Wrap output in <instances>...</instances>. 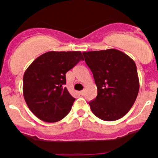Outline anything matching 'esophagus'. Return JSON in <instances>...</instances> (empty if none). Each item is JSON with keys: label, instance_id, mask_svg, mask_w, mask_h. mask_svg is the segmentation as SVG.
Wrapping results in <instances>:
<instances>
[{"label": "esophagus", "instance_id": "1", "mask_svg": "<svg viewBox=\"0 0 158 158\" xmlns=\"http://www.w3.org/2000/svg\"><path fill=\"white\" fill-rule=\"evenodd\" d=\"M79 93H80V95H82V96H83L84 93H85V90H82V91L79 92Z\"/></svg>", "mask_w": 158, "mask_h": 158}]
</instances>
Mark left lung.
<instances>
[{
    "label": "left lung",
    "mask_w": 158,
    "mask_h": 158,
    "mask_svg": "<svg viewBox=\"0 0 158 158\" xmlns=\"http://www.w3.org/2000/svg\"><path fill=\"white\" fill-rule=\"evenodd\" d=\"M82 54L97 86V96L89 102L92 112L105 121L119 120L131 110L138 94L135 62L114 48Z\"/></svg>",
    "instance_id": "obj_1"
}]
</instances>
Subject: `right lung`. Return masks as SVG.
I'll return each mask as SVG.
<instances>
[{
  "label": "right lung",
  "mask_w": 158,
  "mask_h": 158,
  "mask_svg": "<svg viewBox=\"0 0 158 158\" xmlns=\"http://www.w3.org/2000/svg\"><path fill=\"white\" fill-rule=\"evenodd\" d=\"M81 52H48L37 58L23 77V95L31 111L40 120L55 123L70 112L75 98L66 87L65 74L79 61Z\"/></svg>",
  "instance_id": "add662e5"
}]
</instances>
